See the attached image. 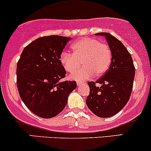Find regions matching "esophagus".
Listing matches in <instances>:
<instances>
[{"instance_id":"obj_1","label":"esophagus","mask_w":151,"mask_h":151,"mask_svg":"<svg viewBox=\"0 0 151 151\" xmlns=\"http://www.w3.org/2000/svg\"><path fill=\"white\" fill-rule=\"evenodd\" d=\"M84 84V82H77V86H80V85H82V84Z\"/></svg>"}]
</instances>
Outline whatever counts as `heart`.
I'll use <instances>...</instances> for the list:
<instances>
[{
  "instance_id": "b5f03b06",
  "label": "heart",
  "mask_w": 151,
  "mask_h": 151,
  "mask_svg": "<svg viewBox=\"0 0 151 151\" xmlns=\"http://www.w3.org/2000/svg\"><path fill=\"white\" fill-rule=\"evenodd\" d=\"M72 54L62 53L60 62L66 72L73 73L79 69L81 63L83 67L71 75L75 80L83 81L94 75L100 77L108 70L112 62L110 46L94 38H84L72 46Z\"/></svg>"
}]
</instances>
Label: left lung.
Listing matches in <instances>:
<instances>
[{
    "label": "left lung",
    "instance_id": "8db88e82",
    "mask_svg": "<svg viewBox=\"0 0 151 151\" xmlns=\"http://www.w3.org/2000/svg\"><path fill=\"white\" fill-rule=\"evenodd\" d=\"M105 36L112 51V62L108 70L96 82H89V94L86 103L98 117L115 115L125 107L131 94L135 69L130 54L117 38L108 33ZM100 83L98 87L96 85Z\"/></svg>",
    "mask_w": 151,
    "mask_h": 151
}]
</instances>
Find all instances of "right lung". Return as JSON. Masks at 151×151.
<instances>
[{"instance_id": "right-lung-1", "label": "right lung", "mask_w": 151, "mask_h": 151, "mask_svg": "<svg viewBox=\"0 0 151 151\" xmlns=\"http://www.w3.org/2000/svg\"><path fill=\"white\" fill-rule=\"evenodd\" d=\"M70 38L47 36L24 48L16 69V83L21 100L36 115L55 117L64 110L68 96L77 87L75 81L60 82L66 71L60 57Z\"/></svg>"}]
</instances>
